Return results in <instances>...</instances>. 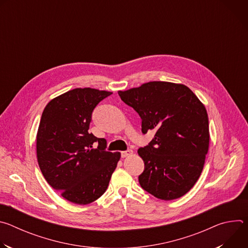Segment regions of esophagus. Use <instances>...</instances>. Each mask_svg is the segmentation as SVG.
I'll use <instances>...</instances> for the list:
<instances>
[{"mask_svg":"<svg viewBox=\"0 0 248 248\" xmlns=\"http://www.w3.org/2000/svg\"><path fill=\"white\" fill-rule=\"evenodd\" d=\"M132 154H133V151H132V150H126V151H123V152L121 153L122 158L128 157V156H130V155H132Z\"/></svg>","mask_w":248,"mask_h":248,"instance_id":"34e87169","label":"esophagus"}]
</instances>
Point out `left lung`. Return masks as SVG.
I'll list each match as a JSON object with an SVG mask.
<instances>
[{"label":"left lung","mask_w":248,"mask_h":248,"mask_svg":"<svg viewBox=\"0 0 248 248\" xmlns=\"http://www.w3.org/2000/svg\"><path fill=\"white\" fill-rule=\"evenodd\" d=\"M139 115L141 131H156L138 149L144 170L140 186L163 200L185 195L197 182L209 148V121L204 105L186 85L152 81L119 91Z\"/></svg>","instance_id":"1"}]
</instances>
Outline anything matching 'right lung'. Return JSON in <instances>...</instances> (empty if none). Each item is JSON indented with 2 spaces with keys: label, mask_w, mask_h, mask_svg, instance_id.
Wrapping results in <instances>:
<instances>
[{
  "label": "right lung",
  "mask_w": 248,
  "mask_h": 248,
  "mask_svg": "<svg viewBox=\"0 0 248 248\" xmlns=\"http://www.w3.org/2000/svg\"><path fill=\"white\" fill-rule=\"evenodd\" d=\"M111 94L76 88L50 101L43 111L38 164L48 184L73 203L85 205L102 196L121 158L119 152L106 150L105 138L88 131L96 106Z\"/></svg>",
  "instance_id": "obj_1"
}]
</instances>
